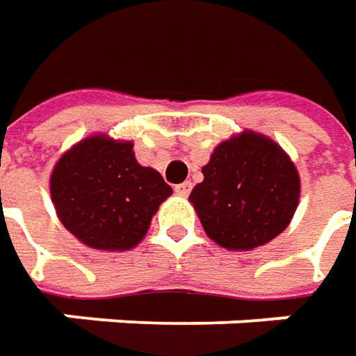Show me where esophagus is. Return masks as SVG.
<instances>
[{
	"instance_id": "34e87169",
	"label": "esophagus",
	"mask_w": 356,
	"mask_h": 356,
	"mask_svg": "<svg viewBox=\"0 0 356 356\" xmlns=\"http://www.w3.org/2000/svg\"><path fill=\"white\" fill-rule=\"evenodd\" d=\"M176 194H180V196H188L190 194V190H192V182L188 180V182H182V184H178L176 188Z\"/></svg>"
}]
</instances>
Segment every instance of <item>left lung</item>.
<instances>
[{"instance_id":"obj_1","label":"left lung","mask_w":356,"mask_h":356,"mask_svg":"<svg viewBox=\"0 0 356 356\" xmlns=\"http://www.w3.org/2000/svg\"><path fill=\"white\" fill-rule=\"evenodd\" d=\"M190 200L206 234L227 250L277 238L299 202V174L273 140L241 132L213 150Z\"/></svg>"}]
</instances>
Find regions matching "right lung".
<instances>
[{"label":"right lung","instance_id":"right-lung-1","mask_svg":"<svg viewBox=\"0 0 356 356\" xmlns=\"http://www.w3.org/2000/svg\"><path fill=\"white\" fill-rule=\"evenodd\" d=\"M172 188L136 162L132 143L90 136L63 154L51 174L57 216L95 250H130L144 238Z\"/></svg>","mask_w":356,"mask_h":356}]
</instances>
